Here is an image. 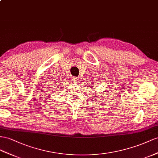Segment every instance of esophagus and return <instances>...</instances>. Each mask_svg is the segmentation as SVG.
I'll use <instances>...</instances> for the list:
<instances>
[{
    "label": "esophagus",
    "instance_id": "esophagus-1",
    "mask_svg": "<svg viewBox=\"0 0 158 158\" xmlns=\"http://www.w3.org/2000/svg\"><path fill=\"white\" fill-rule=\"evenodd\" d=\"M78 81H79V77H75V78L73 79V82H74V83L78 82Z\"/></svg>",
    "mask_w": 158,
    "mask_h": 158
}]
</instances>
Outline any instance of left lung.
Returning <instances> with one entry per match:
<instances>
[{
	"mask_svg": "<svg viewBox=\"0 0 158 158\" xmlns=\"http://www.w3.org/2000/svg\"><path fill=\"white\" fill-rule=\"evenodd\" d=\"M91 86H92V85H91Z\"/></svg>",
	"mask_w": 158,
	"mask_h": 158,
	"instance_id": "8db88e82",
	"label": "left lung"
}]
</instances>
